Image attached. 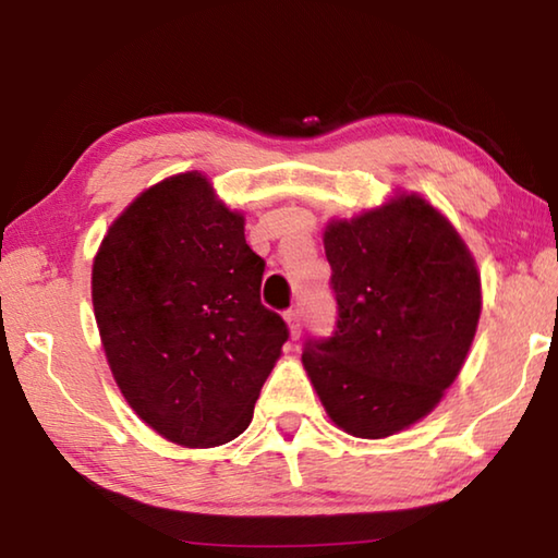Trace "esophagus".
<instances>
[{
  "label": "esophagus",
  "mask_w": 558,
  "mask_h": 558,
  "mask_svg": "<svg viewBox=\"0 0 558 558\" xmlns=\"http://www.w3.org/2000/svg\"><path fill=\"white\" fill-rule=\"evenodd\" d=\"M286 323H288V329H290V337L298 339V337H300V329H302L298 310H288V313H286Z\"/></svg>",
  "instance_id": "1"
}]
</instances>
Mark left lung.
I'll use <instances>...</instances> for the list:
<instances>
[{
	"instance_id": "1",
	"label": "left lung",
	"mask_w": 558,
	"mask_h": 558,
	"mask_svg": "<svg viewBox=\"0 0 558 558\" xmlns=\"http://www.w3.org/2000/svg\"><path fill=\"white\" fill-rule=\"evenodd\" d=\"M337 329L307 339L302 366L325 411L354 438L418 423L458 379L483 290L452 223L418 194L325 229Z\"/></svg>"
}]
</instances>
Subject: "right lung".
Masks as SVG:
<instances>
[{"instance_id": "add662e5", "label": "right lung", "mask_w": 558, "mask_h": 558, "mask_svg": "<svg viewBox=\"0 0 558 558\" xmlns=\"http://www.w3.org/2000/svg\"><path fill=\"white\" fill-rule=\"evenodd\" d=\"M243 214L202 172L167 177L122 211L93 260V313L112 379L130 409L184 448L223 446L288 339L263 307L266 260Z\"/></svg>"}]
</instances>
